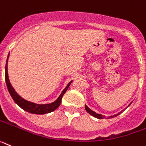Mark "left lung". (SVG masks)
<instances>
[{
    "label": "left lung",
    "instance_id": "obj_1",
    "mask_svg": "<svg viewBox=\"0 0 146 146\" xmlns=\"http://www.w3.org/2000/svg\"><path fill=\"white\" fill-rule=\"evenodd\" d=\"M130 104H131V103H130ZM130 104H129V106H130ZM85 109H86V111L88 112V114H91V115H92V116H93V117H94L98 118V119H104V118H106V119H110V118L115 117H117V115H119V114H120V113H121L122 111H120V112H119V113H118L117 114H114V115L109 116V117H106L105 116L102 115V114H98V113H96V112H94V111H92V110H91V109H89V108H88V107L86 105H85Z\"/></svg>",
    "mask_w": 146,
    "mask_h": 146
}]
</instances>
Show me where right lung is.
I'll use <instances>...</instances> for the list:
<instances>
[{"mask_svg":"<svg viewBox=\"0 0 146 146\" xmlns=\"http://www.w3.org/2000/svg\"><path fill=\"white\" fill-rule=\"evenodd\" d=\"M9 57V54H8V57H7L6 68H5V80H6V83H7V88H8L9 92L11 97L14 100V101L15 102L16 104H17L21 109H23L26 111L35 114H46V113H50V112L53 111L58 109V107L60 106V105L61 100H62L63 94L66 93V92L70 84L72 83V80L68 83V85L63 89V91L60 94L58 99L56 100L54 102H53V103H48V104H37V103L27 101V100L21 98V96L15 92V90L14 89L12 85H11L9 79L8 68H7V63H8Z\"/></svg>","mask_w":146,"mask_h":146,"instance_id":"right-lung-1","label":"right lung"}]
</instances>
